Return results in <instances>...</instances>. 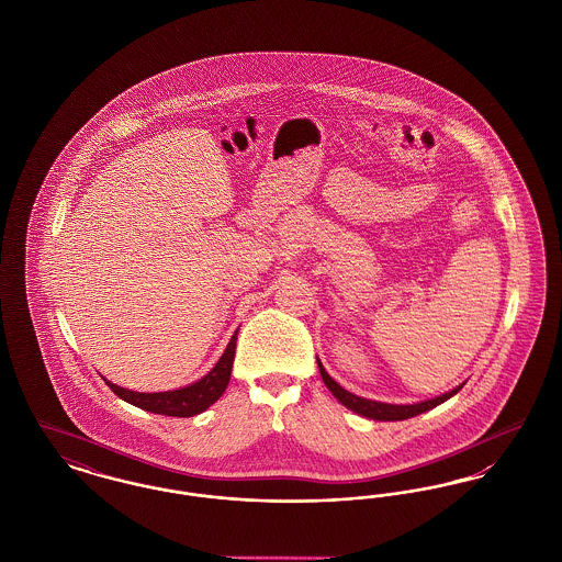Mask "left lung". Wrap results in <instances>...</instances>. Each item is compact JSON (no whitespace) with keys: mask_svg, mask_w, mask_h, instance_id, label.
Segmentation results:
<instances>
[{"mask_svg":"<svg viewBox=\"0 0 562 562\" xmlns=\"http://www.w3.org/2000/svg\"><path fill=\"white\" fill-rule=\"evenodd\" d=\"M318 369H321L322 381L326 383V387L333 392V396H335L337 401L341 402L344 406L351 408L353 413H358V415H362V417H369V419H374V422H402V419L422 415V413H426L429 408H434V406L449 401L451 396H454V394L463 387V383H461V385H457L454 390L442 394V396H436V398H431V401L417 402V404H387V402L360 398V396L351 394L348 390H344L330 374L324 371L321 360H318Z\"/></svg>","mask_w":562,"mask_h":562,"instance_id":"left-lung-1","label":"left lung"}]
</instances>
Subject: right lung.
Returning <instances> with one entry per match:
<instances>
[{"mask_svg":"<svg viewBox=\"0 0 562 562\" xmlns=\"http://www.w3.org/2000/svg\"><path fill=\"white\" fill-rule=\"evenodd\" d=\"M236 339L238 330L234 333L232 341L227 344V349L214 364L213 371L204 374L200 381L191 383L188 387L172 390V392H156V394H143V392H133L126 387H120L115 383L108 381L111 392L122 398L131 402L134 406L156 413V415H168V417H193L206 411L211 404L218 401L229 383L232 376V364H234V353H236Z\"/></svg>","mask_w":562,"mask_h":562,"instance_id":"add662e5","label":"right lung"}]
</instances>
